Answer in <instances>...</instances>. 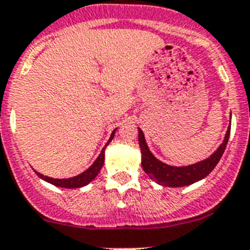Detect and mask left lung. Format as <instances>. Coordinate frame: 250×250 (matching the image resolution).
Returning <instances> with one entry per match:
<instances>
[{
	"instance_id": "8db88e82",
	"label": "left lung",
	"mask_w": 250,
	"mask_h": 250,
	"mask_svg": "<svg viewBox=\"0 0 250 250\" xmlns=\"http://www.w3.org/2000/svg\"><path fill=\"white\" fill-rule=\"evenodd\" d=\"M229 135H230V124H229L224 140L220 146L211 154L209 158L202 161H198L195 164L187 165V167H173V165L165 164L154 156L150 151L149 146L145 140L144 132L139 127V145L141 150V167L150 179L163 187L179 188L187 187L194 184L202 179L207 178L213 171L216 164L219 163L224 152L227 144H228Z\"/></svg>"
}]
</instances>
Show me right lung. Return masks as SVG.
Returning <instances> with one entry per match:
<instances>
[{
    "label": "right lung",
    "instance_id": "1",
    "mask_svg": "<svg viewBox=\"0 0 250 250\" xmlns=\"http://www.w3.org/2000/svg\"><path fill=\"white\" fill-rule=\"evenodd\" d=\"M115 131H116V129L111 132L110 139L107 140L105 146L103 147V150H101V152L99 154L98 158H96V160L92 163L91 167H87L85 171H83V173L79 174V175L72 176V178H67V179H54V178H50V176L43 175V174L41 173H37L36 170H35V173L39 175V178H41L42 180H45V182L50 183V184L55 185V187L66 188V189H75V188L85 187V185H87L89 183H91L92 180L98 176V174L100 173L101 167H104V161H105V147L107 146L110 141L112 140V138H114L115 135Z\"/></svg>",
    "mask_w": 250,
    "mask_h": 250
}]
</instances>
